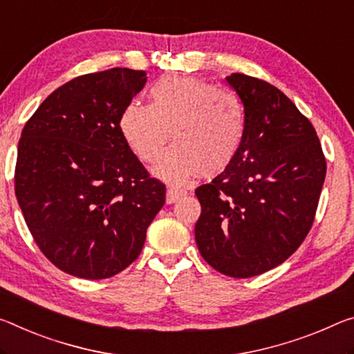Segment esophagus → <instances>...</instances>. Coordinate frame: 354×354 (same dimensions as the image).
<instances>
[{
  "label": "esophagus",
  "instance_id": "1",
  "mask_svg": "<svg viewBox=\"0 0 354 354\" xmlns=\"http://www.w3.org/2000/svg\"><path fill=\"white\" fill-rule=\"evenodd\" d=\"M184 195V190H179V189H173L170 187L167 190V203L171 205L175 203V201H178L179 198H181Z\"/></svg>",
  "mask_w": 354,
  "mask_h": 354
}]
</instances>
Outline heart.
<instances>
[{
	"label": "heart",
	"instance_id": "b5f03b06",
	"mask_svg": "<svg viewBox=\"0 0 354 354\" xmlns=\"http://www.w3.org/2000/svg\"><path fill=\"white\" fill-rule=\"evenodd\" d=\"M245 131L238 94L217 89L195 77H162L149 89V105L132 102L120 115L127 148L145 164L159 159L170 138L173 147L154 175L183 184L194 175L212 176L236 157Z\"/></svg>",
	"mask_w": 354,
	"mask_h": 354
}]
</instances>
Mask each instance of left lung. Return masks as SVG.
Masks as SVG:
<instances>
[{"label":"left lung","instance_id":"obj_1","mask_svg":"<svg viewBox=\"0 0 354 354\" xmlns=\"http://www.w3.org/2000/svg\"><path fill=\"white\" fill-rule=\"evenodd\" d=\"M227 83L244 105L234 160L195 195V241L207 265L245 279L279 266L306 239L326 176L312 122L276 86L244 74Z\"/></svg>","mask_w":354,"mask_h":354}]
</instances>
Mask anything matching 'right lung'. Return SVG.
I'll use <instances>...</instances> for the list:
<instances>
[{"label":"right lung","mask_w":354,"mask_h":354,"mask_svg":"<svg viewBox=\"0 0 354 354\" xmlns=\"http://www.w3.org/2000/svg\"><path fill=\"white\" fill-rule=\"evenodd\" d=\"M147 72L113 67L74 78L39 105L21 131L15 195L39 249L71 276L109 279L137 260L165 203L127 148L120 115Z\"/></svg>","instance_id":"obj_1"}]
</instances>
